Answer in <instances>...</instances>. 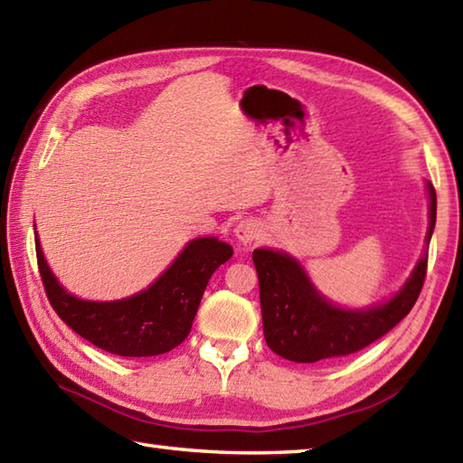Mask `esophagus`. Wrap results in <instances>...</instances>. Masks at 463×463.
<instances>
[{"mask_svg":"<svg viewBox=\"0 0 463 463\" xmlns=\"http://www.w3.org/2000/svg\"><path fill=\"white\" fill-rule=\"evenodd\" d=\"M260 232H263V229H260V224L257 221H253V218H245V221H241L237 224V229H234V237H237L242 245H249V242H253L255 239L260 237Z\"/></svg>","mask_w":463,"mask_h":463,"instance_id":"34e87169","label":"esophagus"}]
</instances>
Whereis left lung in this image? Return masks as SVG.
<instances>
[{"mask_svg":"<svg viewBox=\"0 0 463 463\" xmlns=\"http://www.w3.org/2000/svg\"><path fill=\"white\" fill-rule=\"evenodd\" d=\"M427 192L430 229L425 241L430 245L437 214L435 188L430 182ZM253 263L267 346L291 363L348 356L383 338L415 306L427 273V255H423L397 296L366 309H342L314 288L304 267L288 253L255 249Z\"/></svg>","mask_w":463,"mask_h":463,"instance_id":"8db88e82","label":"left lung"}]
</instances>
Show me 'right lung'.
Here are the masks:
<instances>
[{
    "label": "right lung",
    "mask_w": 463,
    "mask_h": 463,
    "mask_svg": "<svg viewBox=\"0 0 463 463\" xmlns=\"http://www.w3.org/2000/svg\"><path fill=\"white\" fill-rule=\"evenodd\" d=\"M36 257L58 317L100 350L137 358L164 354L186 340L210 277L232 257V247L214 237L190 241L147 289L117 301H87L66 291L50 271L38 234Z\"/></svg>",
    "instance_id": "1"
}]
</instances>
